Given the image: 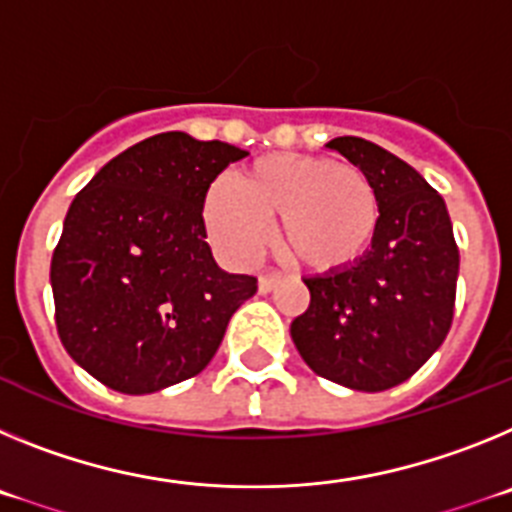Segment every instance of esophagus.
I'll use <instances>...</instances> for the list:
<instances>
[{"label": "esophagus", "mask_w": 512, "mask_h": 512, "mask_svg": "<svg viewBox=\"0 0 512 512\" xmlns=\"http://www.w3.org/2000/svg\"><path fill=\"white\" fill-rule=\"evenodd\" d=\"M282 279L277 274H261L259 277V295H269L271 289H277Z\"/></svg>", "instance_id": "esophagus-1"}]
</instances>
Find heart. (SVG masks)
Wrapping results in <instances>:
<instances>
[{
	"mask_svg": "<svg viewBox=\"0 0 512 512\" xmlns=\"http://www.w3.org/2000/svg\"><path fill=\"white\" fill-rule=\"evenodd\" d=\"M207 233L235 261L264 246L269 223L297 266L318 274L364 259L379 225V197L356 166L320 156L279 153L253 161L233 176V189L212 187L205 197Z\"/></svg>",
	"mask_w": 512,
	"mask_h": 512,
	"instance_id": "b5f03b06",
	"label": "heart"
}]
</instances>
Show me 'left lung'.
I'll return each mask as SVG.
<instances>
[{
	"mask_svg": "<svg viewBox=\"0 0 512 512\" xmlns=\"http://www.w3.org/2000/svg\"><path fill=\"white\" fill-rule=\"evenodd\" d=\"M325 148L348 158L379 197V225L364 259L307 277L310 307L292 341L318 377L382 392L413 377L454 318L459 248L441 194L395 153L343 135Z\"/></svg>",
	"mask_w": 512,
	"mask_h": 512,
	"instance_id": "8db88e82",
	"label": "left lung"
}]
</instances>
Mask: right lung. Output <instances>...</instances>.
<instances>
[{"instance_id": "right-lung-1", "label": "right lung", "mask_w": 512, "mask_h": 512, "mask_svg": "<svg viewBox=\"0 0 512 512\" xmlns=\"http://www.w3.org/2000/svg\"><path fill=\"white\" fill-rule=\"evenodd\" d=\"M248 151L161 133L94 174L53 251L56 328L71 359L122 395L200 374L256 279L212 259L202 220L215 176Z\"/></svg>"}]
</instances>
